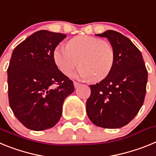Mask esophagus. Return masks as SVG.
<instances>
[{
  "instance_id": "esophagus-1",
  "label": "esophagus",
  "mask_w": 156,
  "mask_h": 156,
  "mask_svg": "<svg viewBox=\"0 0 156 156\" xmlns=\"http://www.w3.org/2000/svg\"><path fill=\"white\" fill-rule=\"evenodd\" d=\"M73 84H74V87H78L80 85V83H78V82H76V81H74Z\"/></svg>"
}]
</instances>
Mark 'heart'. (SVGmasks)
<instances>
[{
	"instance_id": "1",
	"label": "heart",
	"mask_w": 156,
	"mask_h": 156,
	"mask_svg": "<svg viewBox=\"0 0 156 156\" xmlns=\"http://www.w3.org/2000/svg\"><path fill=\"white\" fill-rule=\"evenodd\" d=\"M56 66L66 76L71 75L79 65L78 75L98 82L109 75L115 63V53L107 41L91 36L80 35L70 40L66 46L55 48Z\"/></svg>"
}]
</instances>
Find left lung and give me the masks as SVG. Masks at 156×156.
<instances>
[{
  "mask_svg": "<svg viewBox=\"0 0 156 156\" xmlns=\"http://www.w3.org/2000/svg\"><path fill=\"white\" fill-rule=\"evenodd\" d=\"M97 36L108 38L115 58L109 75L100 83L90 85L87 114L98 126L122 127L136 116L144 103L148 71L142 55L129 38L114 30Z\"/></svg>",
  "mask_w": 156,
  "mask_h": 156,
  "instance_id": "obj_1",
  "label": "left lung"
}]
</instances>
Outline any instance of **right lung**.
Masks as SVG:
<instances>
[{
    "instance_id": "add662e5",
    "label": "right lung",
    "mask_w": 156,
    "mask_h": 156,
    "mask_svg": "<svg viewBox=\"0 0 156 156\" xmlns=\"http://www.w3.org/2000/svg\"><path fill=\"white\" fill-rule=\"evenodd\" d=\"M66 37L40 30L12 52L8 68L9 105L30 129L53 127L61 118L65 99L74 91L73 81L58 69L53 58L55 48Z\"/></svg>"
}]
</instances>
